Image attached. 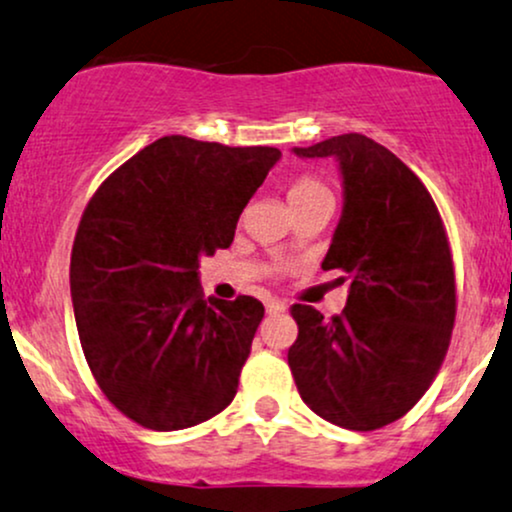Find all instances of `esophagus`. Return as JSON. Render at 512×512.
<instances>
[{
  "label": "esophagus",
  "mask_w": 512,
  "mask_h": 512,
  "mask_svg": "<svg viewBox=\"0 0 512 512\" xmlns=\"http://www.w3.org/2000/svg\"><path fill=\"white\" fill-rule=\"evenodd\" d=\"M286 310V303L281 301V298H269L267 301V313L269 315H279V313H284Z\"/></svg>",
  "instance_id": "1"
}]
</instances>
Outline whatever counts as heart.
I'll return each instance as SVG.
<instances>
[{"instance_id":"obj_1","label":"heart","mask_w":512,"mask_h":512,"mask_svg":"<svg viewBox=\"0 0 512 512\" xmlns=\"http://www.w3.org/2000/svg\"><path fill=\"white\" fill-rule=\"evenodd\" d=\"M317 195H330V192H327V187L322 185V182H317L315 178H298V180H293L289 187V202L291 204L303 202V199H310Z\"/></svg>"}]
</instances>
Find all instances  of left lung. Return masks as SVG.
<instances>
[{
	"instance_id": "1",
	"label": "left lung",
	"mask_w": 512,
	"mask_h": 512,
	"mask_svg": "<svg viewBox=\"0 0 512 512\" xmlns=\"http://www.w3.org/2000/svg\"><path fill=\"white\" fill-rule=\"evenodd\" d=\"M291 151L337 161L344 204L322 269L349 274L346 308L332 320L291 308L293 380L325 421L375 431L419 402L448 351L455 272L443 221L424 182L363 134Z\"/></svg>"
}]
</instances>
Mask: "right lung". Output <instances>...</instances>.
Here are the masks:
<instances>
[{"label":"right lung","mask_w":512,"mask_h":512,"mask_svg":"<svg viewBox=\"0 0 512 512\" xmlns=\"http://www.w3.org/2000/svg\"><path fill=\"white\" fill-rule=\"evenodd\" d=\"M279 158L170 134L88 202L69 267L76 330L105 397L144 428L197 426L236 397L264 305L204 301L199 260L233 243Z\"/></svg>","instance_id":"1"}]
</instances>
